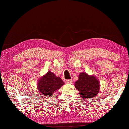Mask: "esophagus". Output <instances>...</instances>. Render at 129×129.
Instances as JSON below:
<instances>
[{
  "label": "esophagus",
  "instance_id": "esophagus-1",
  "mask_svg": "<svg viewBox=\"0 0 129 129\" xmlns=\"http://www.w3.org/2000/svg\"><path fill=\"white\" fill-rule=\"evenodd\" d=\"M66 82H67V83H68V84H71V83H72V80H67Z\"/></svg>",
  "mask_w": 129,
  "mask_h": 129
}]
</instances>
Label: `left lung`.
<instances>
[{
    "label": "left lung",
    "mask_w": 129,
    "mask_h": 129,
    "mask_svg": "<svg viewBox=\"0 0 129 129\" xmlns=\"http://www.w3.org/2000/svg\"><path fill=\"white\" fill-rule=\"evenodd\" d=\"M75 87L82 99H90L98 94L100 90V82L95 76L86 73H80L79 79L75 82Z\"/></svg>",
    "instance_id": "obj_1"
}]
</instances>
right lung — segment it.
<instances>
[{
    "mask_svg": "<svg viewBox=\"0 0 129 129\" xmlns=\"http://www.w3.org/2000/svg\"><path fill=\"white\" fill-rule=\"evenodd\" d=\"M64 84L61 78L49 71L44 75L41 76L37 82L38 91L46 96H53L54 92Z\"/></svg>",
    "mask_w": 129,
    "mask_h": 129,
    "instance_id": "add662e5",
    "label": "right lung"
}]
</instances>
